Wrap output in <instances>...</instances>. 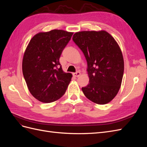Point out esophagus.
<instances>
[{
	"label": "esophagus",
	"instance_id": "34e87169",
	"mask_svg": "<svg viewBox=\"0 0 147 147\" xmlns=\"http://www.w3.org/2000/svg\"><path fill=\"white\" fill-rule=\"evenodd\" d=\"M80 75H81V73L80 72H77L75 73H73V75L75 77H78L79 76H80Z\"/></svg>",
	"mask_w": 147,
	"mask_h": 147
}]
</instances>
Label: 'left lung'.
I'll use <instances>...</instances> for the list:
<instances>
[{"instance_id": "8db88e82", "label": "left lung", "mask_w": 147, "mask_h": 147, "mask_svg": "<svg viewBox=\"0 0 147 147\" xmlns=\"http://www.w3.org/2000/svg\"><path fill=\"white\" fill-rule=\"evenodd\" d=\"M72 39L87 61L90 83L82 90L87 98L104 105L117 96L124 73L121 49L114 38L105 30L81 31Z\"/></svg>"}]
</instances>
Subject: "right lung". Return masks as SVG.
<instances>
[{
    "label": "right lung",
    "instance_id": "obj_1",
    "mask_svg": "<svg viewBox=\"0 0 147 147\" xmlns=\"http://www.w3.org/2000/svg\"><path fill=\"white\" fill-rule=\"evenodd\" d=\"M72 35L54 29L35 34L30 40L22 69L30 94L38 100L50 103L65 94L72 75L63 70L59 57Z\"/></svg>",
    "mask_w": 147,
    "mask_h": 147
}]
</instances>
